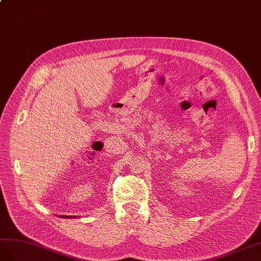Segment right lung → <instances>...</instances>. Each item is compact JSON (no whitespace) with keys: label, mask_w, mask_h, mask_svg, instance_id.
I'll use <instances>...</instances> for the list:
<instances>
[{"label":"right lung","mask_w":261,"mask_h":261,"mask_svg":"<svg viewBox=\"0 0 261 261\" xmlns=\"http://www.w3.org/2000/svg\"><path fill=\"white\" fill-rule=\"evenodd\" d=\"M61 218H66V219H68V218H69V219H70V218H72V217H69V215H64V217H63V215H62V217H61Z\"/></svg>","instance_id":"obj_1"}]
</instances>
